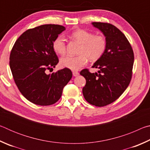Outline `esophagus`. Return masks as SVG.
Masks as SVG:
<instances>
[{
  "instance_id": "1",
  "label": "esophagus",
  "mask_w": 150,
  "mask_h": 150,
  "mask_svg": "<svg viewBox=\"0 0 150 150\" xmlns=\"http://www.w3.org/2000/svg\"><path fill=\"white\" fill-rule=\"evenodd\" d=\"M79 73L78 71H73V75L74 76V77H77V76L79 75Z\"/></svg>"
}]
</instances>
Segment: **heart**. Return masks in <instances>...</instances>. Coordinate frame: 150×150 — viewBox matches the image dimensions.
<instances>
[{
	"mask_svg": "<svg viewBox=\"0 0 150 150\" xmlns=\"http://www.w3.org/2000/svg\"><path fill=\"white\" fill-rule=\"evenodd\" d=\"M70 37L81 45L77 56L67 55L60 59V65L71 70H78L87 64L88 59L96 62L103 56L107 47V40L104 35H95L83 29L72 32ZM53 48L58 54L64 55L66 52L65 39L63 35H58L53 42Z\"/></svg>",
	"mask_w": 150,
	"mask_h": 150,
	"instance_id": "b5f03b06",
	"label": "heart"
}]
</instances>
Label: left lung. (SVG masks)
I'll use <instances>...</instances> for the list:
<instances>
[{
    "mask_svg": "<svg viewBox=\"0 0 150 150\" xmlns=\"http://www.w3.org/2000/svg\"><path fill=\"white\" fill-rule=\"evenodd\" d=\"M92 24L106 38L107 47L103 56L93 65L99 69L98 73H91L85 69L80 74L86 79L83 88L85 100L101 107L118 99L128 87L132 76L134 55L130 42L116 26L105 22Z\"/></svg>",
    "mask_w": 150,
    "mask_h": 150,
    "instance_id": "left-lung-1",
    "label": "left lung"
}]
</instances>
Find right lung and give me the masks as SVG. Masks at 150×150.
<instances>
[{"label": "right lung", "mask_w": 150, "mask_h": 150, "mask_svg": "<svg viewBox=\"0 0 150 150\" xmlns=\"http://www.w3.org/2000/svg\"><path fill=\"white\" fill-rule=\"evenodd\" d=\"M65 30L57 24L29 29L17 39L11 50L9 63L14 82L22 95L35 105L56 103L72 77L71 71L67 68L46 73L59 62L53 42Z\"/></svg>", "instance_id": "right-lung-1"}]
</instances>
